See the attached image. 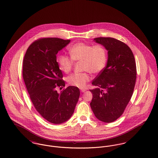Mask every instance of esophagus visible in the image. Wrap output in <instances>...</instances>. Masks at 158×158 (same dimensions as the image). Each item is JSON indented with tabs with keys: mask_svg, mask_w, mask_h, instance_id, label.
Masks as SVG:
<instances>
[{
	"mask_svg": "<svg viewBox=\"0 0 158 158\" xmlns=\"http://www.w3.org/2000/svg\"><path fill=\"white\" fill-rule=\"evenodd\" d=\"M86 90H87L86 89H81V91L83 93V92H85Z\"/></svg>",
	"mask_w": 158,
	"mask_h": 158,
	"instance_id": "esophagus-1",
	"label": "esophagus"
}]
</instances>
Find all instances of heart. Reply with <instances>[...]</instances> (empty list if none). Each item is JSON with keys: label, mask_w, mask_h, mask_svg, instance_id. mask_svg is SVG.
I'll return each instance as SVG.
<instances>
[{"label": "heart", "mask_w": 158, "mask_h": 158, "mask_svg": "<svg viewBox=\"0 0 158 158\" xmlns=\"http://www.w3.org/2000/svg\"><path fill=\"white\" fill-rule=\"evenodd\" d=\"M70 57L60 54L57 57V63L60 70L69 73L73 69L74 62L82 61L81 73H73L67 78L69 85L76 87L84 88L90 80V76L98 75L105 69L108 61V53L105 47L101 44L95 45L79 42L69 48Z\"/></svg>", "instance_id": "b5f03b06"}]
</instances>
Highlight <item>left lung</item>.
<instances>
[{"label":"left lung","instance_id":"obj_1","mask_svg":"<svg viewBox=\"0 0 158 158\" xmlns=\"http://www.w3.org/2000/svg\"><path fill=\"white\" fill-rule=\"evenodd\" d=\"M96 42L108 50L105 69L93 80L96 88L90 103L95 116L101 121L113 123L123 113L133 95L136 80L133 53L123 42L113 37H97Z\"/></svg>","mask_w":158,"mask_h":158}]
</instances>
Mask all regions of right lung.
<instances>
[{"label": "right lung", "mask_w": 158, "mask_h": 158, "mask_svg": "<svg viewBox=\"0 0 158 158\" xmlns=\"http://www.w3.org/2000/svg\"><path fill=\"white\" fill-rule=\"evenodd\" d=\"M70 42L57 37L39 39L29 46L23 61V78L31 101L37 111L54 124L70 118L80 95L76 87L69 86L60 93L56 89L65 87L56 54Z\"/></svg>", "instance_id": "add662e5"}]
</instances>
